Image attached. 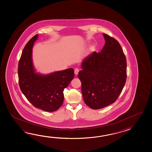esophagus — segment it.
I'll return each instance as SVG.
<instances>
[{
	"instance_id": "1",
	"label": "esophagus",
	"mask_w": 152,
	"mask_h": 152,
	"mask_svg": "<svg viewBox=\"0 0 152 152\" xmlns=\"http://www.w3.org/2000/svg\"><path fill=\"white\" fill-rule=\"evenodd\" d=\"M79 69H78V68H76L75 70H74V72H75V75H78V72H79Z\"/></svg>"
}]
</instances>
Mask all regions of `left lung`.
Returning a JSON list of instances; mask_svg holds the SVG:
<instances>
[{"instance_id":"1","label":"left lung","mask_w":152,"mask_h":152,"mask_svg":"<svg viewBox=\"0 0 152 152\" xmlns=\"http://www.w3.org/2000/svg\"><path fill=\"white\" fill-rule=\"evenodd\" d=\"M105 44L101 52L86 56L78 77L82 83L83 98L93 109H101L117 100L126 80V61L119 43L103 34Z\"/></svg>"}]
</instances>
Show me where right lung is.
<instances>
[{
  "label": "right lung",
  "instance_id": "obj_1",
  "mask_svg": "<svg viewBox=\"0 0 152 152\" xmlns=\"http://www.w3.org/2000/svg\"><path fill=\"white\" fill-rule=\"evenodd\" d=\"M38 35L25 46L19 61L20 88L30 102L45 112L56 111L64 100V90L74 77V70L69 68L47 75L36 72L32 59V48Z\"/></svg>",
  "mask_w": 152,
  "mask_h": 152
}]
</instances>
